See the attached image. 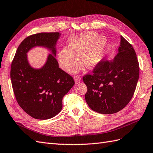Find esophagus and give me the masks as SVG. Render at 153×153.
Here are the masks:
<instances>
[{"label": "esophagus", "mask_w": 153, "mask_h": 153, "mask_svg": "<svg viewBox=\"0 0 153 153\" xmlns=\"http://www.w3.org/2000/svg\"><path fill=\"white\" fill-rule=\"evenodd\" d=\"M74 80H75L76 82H77V81H81V77L79 76H74Z\"/></svg>", "instance_id": "esophagus-1"}]
</instances>
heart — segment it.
Listing matches in <instances>:
<instances>
[{"instance_id":"b5f03b06","label":"heart","mask_w":153,"mask_h":153,"mask_svg":"<svg viewBox=\"0 0 153 153\" xmlns=\"http://www.w3.org/2000/svg\"><path fill=\"white\" fill-rule=\"evenodd\" d=\"M97 37V33H91L72 40L70 48H64L59 55V62L62 68L70 73L75 72L79 65V56L85 68H91L97 65L107 46V40L104 36L99 38L92 45Z\"/></svg>"}]
</instances>
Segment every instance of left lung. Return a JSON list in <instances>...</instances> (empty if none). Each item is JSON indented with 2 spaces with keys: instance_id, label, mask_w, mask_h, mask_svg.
<instances>
[{
  "instance_id": "8db88e82",
  "label": "left lung",
  "mask_w": 153,
  "mask_h": 153,
  "mask_svg": "<svg viewBox=\"0 0 153 153\" xmlns=\"http://www.w3.org/2000/svg\"><path fill=\"white\" fill-rule=\"evenodd\" d=\"M140 76V66L132 44L120 36L118 53L111 61L102 60L93 74L83 76L87 85L85 98L93 111L113 114L123 109L132 99Z\"/></svg>"
}]
</instances>
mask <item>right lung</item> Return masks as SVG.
I'll return each instance as SVG.
<instances>
[{"label": "right lung", "mask_w": 153, "mask_h": 153, "mask_svg": "<svg viewBox=\"0 0 153 153\" xmlns=\"http://www.w3.org/2000/svg\"><path fill=\"white\" fill-rule=\"evenodd\" d=\"M59 33H40L28 36L19 45L11 65L10 77L16 100L28 115L45 120L61 111L62 98L75 81L68 73L59 68L55 44ZM36 45L52 51L46 65L41 69L29 65L26 53Z\"/></svg>", "instance_id": "1"}]
</instances>
